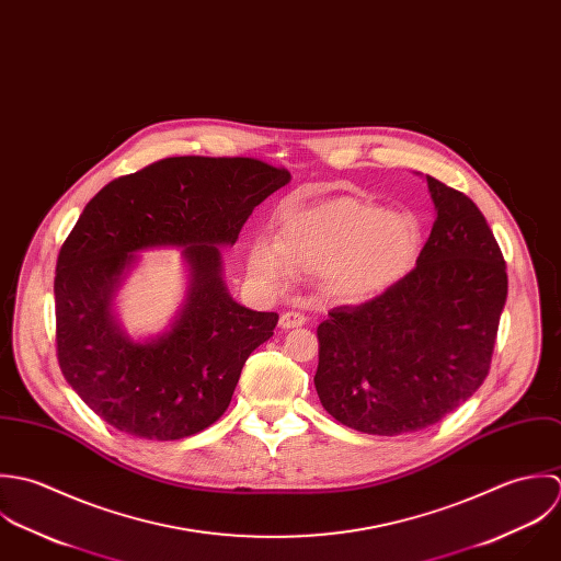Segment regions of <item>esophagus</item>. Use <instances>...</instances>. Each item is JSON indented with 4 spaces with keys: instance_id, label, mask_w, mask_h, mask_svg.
<instances>
[{
    "instance_id": "esophagus-1",
    "label": "esophagus",
    "mask_w": 561,
    "mask_h": 561,
    "mask_svg": "<svg viewBox=\"0 0 561 561\" xmlns=\"http://www.w3.org/2000/svg\"><path fill=\"white\" fill-rule=\"evenodd\" d=\"M306 317L299 312H286L279 317V328L282 330H295V328H304L306 325Z\"/></svg>"
}]
</instances>
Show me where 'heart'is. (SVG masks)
I'll return each mask as SVG.
<instances>
[{"mask_svg": "<svg viewBox=\"0 0 561 561\" xmlns=\"http://www.w3.org/2000/svg\"><path fill=\"white\" fill-rule=\"evenodd\" d=\"M423 247L408 213L340 195L282 210L275 240L257 236L247 247V271L266 290H286L295 275H319L323 293L340 304L370 301L399 284Z\"/></svg>", "mask_w": 561, "mask_h": 561, "instance_id": "obj_1", "label": "heart"}]
</instances>
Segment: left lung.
I'll list each match as a JSON object with an SVG mask.
<instances>
[{"instance_id":"1","label":"left lung","mask_w":561,"mask_h":561,"mask_svg":"<svg viewBox=\"0 0 561 561\" xmlns=\"http://www.w3.org/2000/svg\"><path fill=\"white\" fill-rule=\"evenodd\" d=\"M436 224L399 284L330 312L314 386L337 423L373 436L436 425L483 383L507 299L503 253L481 210L427 175Z\"/></svg>"}]
</instances>
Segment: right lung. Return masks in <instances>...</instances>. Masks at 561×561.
Returning a JSON list of instances; mask_svg holds the SVG:
<instances>
[{
    "label": "right lung",
    "mask_w": 561,
    "mask_h": 561,
    "mask_svg": "<svg viewBox=\"0 0 561 561\" xmlns=\"http://www.w3.org/2000/svg\"><path fill=\"white\" fill-rule=\"evenodd\" d=\"M288 182L286 169L253 158L182 156L114 180L87 204L56 264V344L67 383L114 430L182 440L224 416L279 317L231 299L221 249ZM151 248L183 249L187 295L160 335L134 339L113 304Z\"/></svg>",
    "instance_id": "1"
}]
</instances>
